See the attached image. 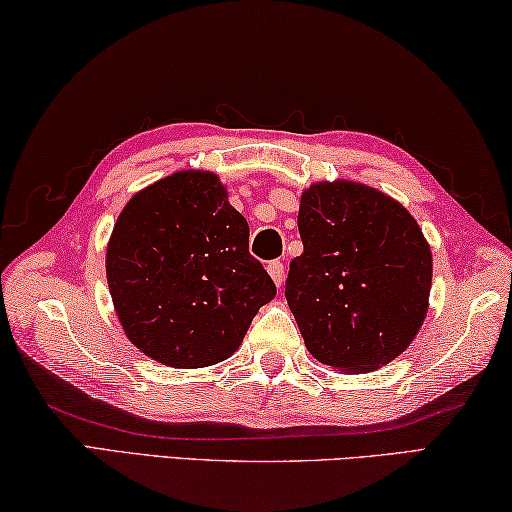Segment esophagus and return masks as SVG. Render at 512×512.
I'll return each mask as SVG.
<instances>
[{
    "label": "esophagus",
    "mask_w": 512,
    "mask_h": 512,
    "mask_svg": "<svg viewBox=\"0 0 512 512\" xmlns=\"http://www.w3.org/2000/svg\"><path fill=\"white\" fill-rule=\"evenodd\" d=\"M267 272H270L272 281L276 283V286H283V281H286V267H283L281 261H272L270 265H267Z\"/></svg>",
    "instance_id": "34e87169"
}]
</instances>
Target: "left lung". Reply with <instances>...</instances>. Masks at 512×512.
Here are the masks:
<instances>
[{"label":"left lung","instance_id":"left-lung-1","mask_svg":"<svg viewBox=\"0 0 512 512\" xmlns=\"http://www.w3.org/2000/svg\"><path fill=\"white\" fill-rule=\"evenodd\" d=\"M297 224L304 254L290 263L286 299L313 358L358 374L404 354L433 279L415 217L381 190L335 179L301 192Z\"/></svg>","mask_w":512,"mask_h":512}]
</instances>
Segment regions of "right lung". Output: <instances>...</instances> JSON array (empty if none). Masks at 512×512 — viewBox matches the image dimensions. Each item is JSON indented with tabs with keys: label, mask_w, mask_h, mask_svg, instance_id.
<instances>
[{
	"label": "right lung",
	"mask_w": 512,
	"mask_h": 512,
	"mask_svg": "<svg viewBox=\"0 0 512 512\" xmlns=\"http://www.w3.org/2000/svg\"><path fill=\"white\" fill-rule=\"evenodd\" d=\"M106 281L124 333L156 363L197 370L242 345L276 286L249 254V224L206 170L138 190L106 245Z\"/></svg>",
	"instance_id": "1"
}]
</instances>
